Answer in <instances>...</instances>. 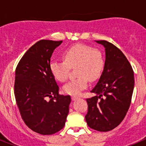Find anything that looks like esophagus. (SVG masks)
<instances>
[{"instance_id": "1", "label": "esophagus", "mask_w": 146, "mask_h": 146, "mask_svg": "<svg viewBox=\"0 0 146 146\" xmlns=\"http://www.w3.org/2000/svg\"><path fill=\"white\" fill-rule=\"evenodd\" d=\"M78 96H72V100H73V101H74V100H76V99H78Z\"/></svg>"}]
</instances>
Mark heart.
Segmentation results:
<instances>
[{
    "label": "heart",
    "mask_w": 146,
    "mask_h": 146,
    "mask_svg": "<svg viewBox=\"0 0 146 146\" xmlns=\"http://www.w3.org/2000/svg\"><path fill=\"white\" fill-rule=\"evenodd\" d=\"M63 60H54L50 64V72L55 80L61 82L68 78L70 69H74L77 78L69 81L63 87L64 93L79 95L87 88L88 80H97L104 66L103 53L98 48L84 44H76L62 52Z\"/></svg>",
    "instance_id": "b5f03b06"
}]
</instances>
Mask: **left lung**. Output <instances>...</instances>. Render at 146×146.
Instances as JSON below:
<instances>
[{
  "mask_svg": "<svg viewBox=\"0 0 146 146\" xmlns=\"http://www.w3.org/2000/svg\"><path fill=\"white\" fill-rule=\"evenodd\" d=\"M105 48L104 70L91 92L97 95L86 99L88 126L99 131H108L118 126L126 116L133 93L135 79L131 64L113 44L96 41Z\"/></svg>",
  "mask_w": 146,
  "mask_h": 146,
  "instance_id": "left-lung-1",
  "label": "left lung"
}]
</instances>
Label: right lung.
Wrapping results in <instances>:
<instances>
[{
	"instance_id": "right-lung-1",
	"label": "right lung",
	"mask_w": 146,
	"mask_h": 146,
	"mask_svg": "<svg viewBox=\"0 0 146 146\" xmlns=\"http://www.w3.org/2000/svg\"><path fill=\"white\" fill-rule=\"evenodd\" d=\"M61 43L40 40L27 50L15 71V96L21 117L28 128L40 135L62 129L69 113L70 96L59 94L50 69L53 50Z\"/></svg>"
}]
</instances>
